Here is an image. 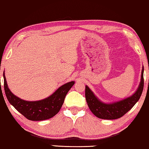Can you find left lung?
<instances>
[{
    "label": "left lung",
    "instance_id": "1",
    "mask_svg": "<svg viewBox=\"0 0 149 149\" xmlns=\"http://www.w3.org/2000/svg\"><path fill=\"white\" fill-rule=\"evenodd\" d=\"M144 67L142 66L141 78L138 88L132 95L122 100L113 102H104L96 96L91 88L86 86L85 96L87 104L96 117L103 119H116L128 112L141 96L144 87Z\"/></svg>",
    "mask_w": 149,
    "mask_h": 149
}]
</instances>
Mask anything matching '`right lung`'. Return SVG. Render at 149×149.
<instances>
[{
	"mask_svg": "<svg viewBox=\"0 0 149 149\" xmlns=\"http://www.w3.org/2000/svg\"><path fill=\"white\" fill-rule=\"evenodd\" d=\"M4 89L10 104L17 111L29 120L42 121L50 119L57 114L64 102L67 93L74 85L72 81L60 86L51 96L40 100L29 101L17 97L11 93L6 80L5 71L3 72Z\"/></svg>",
	"mask_w": 149,
	"mask_h": 149,
	"instance_id": "right-lung-1",
	"label": "right lung"
}]
</instances>
